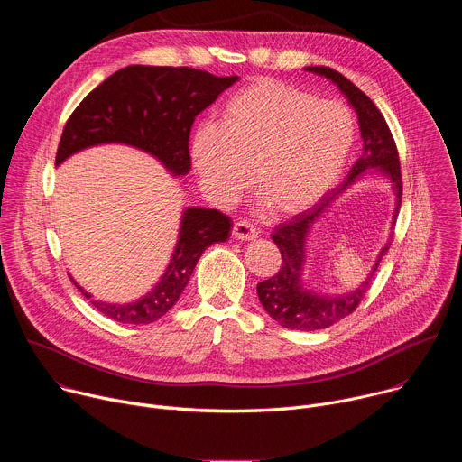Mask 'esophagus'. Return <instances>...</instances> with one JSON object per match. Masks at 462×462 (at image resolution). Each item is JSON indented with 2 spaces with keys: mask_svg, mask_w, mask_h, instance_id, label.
<instances>
[{
  "mask_svg": "<svg viewBox=\"0 0 462 462\" xmlns=\"http://www.w3.org/2000/svg\"><path fill=\"white\" fill-rule=\"evenodd\" d=\"M232 234H234L236 239H241V241H250V239H255V237H257V230L254 228V225H250V223L245 221V219H237V221L234 223Z\"/></svg>",
  "mask_w": 462,
  "mask_h": 462,
  "instance_id": "34e87169",
  "label": "esophagus"
}]
</instances>
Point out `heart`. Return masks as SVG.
<instances>
[{"label": "heart", "instance_id": "1", "mask_svg": "<svg viewBox=\"0 0 462 462\" xmlns=\"http://www.w3.org/2000/svg\"><path fill=\"white\" fill-rule=\"evenodd\" d=\"M353 144L355 118L346 106L259 79L225 102L217 124L195 127L189 157L214 201H232L252 168L265 205L298 214L338 182Z\"/></svg>", "mask_w": 462, "mask_h": 462}]
</instances>
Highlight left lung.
Wrapping results in <instances>:
<instances>
[{
  "mask_svg": "<svg viewBox=\"0 0 462 462\" xmlns=\"http://www.w3.org/2000/svg\"><path fill=\"white\" fill-rule=\"evenodd\" d=\"M305 71L331 80L356 111L364 141L362 155L340 186L327 191L312 208L300 212L292 219L274 228L271 237L278 245L283 263L282 269L271 280L257 283V296L269 316L280 325L294 328V331H318V328L331 327L333 323L349 316L358 307V303L364 300L365 292L371 287L382 257L391 246V236L387 243L380 248L367 278L355 291L344 294H321L310 289V285L303 278L307 261V237L312 225L356 180H360L367 173H380L391 182V189L394 195V210L391 219L393 230L402 203V175L397 146H394L385 118L373 104V100L351 80H347L344 75L331 68L314 65V68H305Z\"/></svg>",
  "mask_w": 462,
  "mask_h": 462,
  "instance_id": "obj_1",
  "label": "left lung"
}]
</instances>
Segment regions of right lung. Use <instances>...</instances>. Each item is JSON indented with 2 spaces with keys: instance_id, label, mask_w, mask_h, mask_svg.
<instances>
[{
  "instance_id": "obj_1",
  "label": "right lung",
  "mask_w": 462,
  "mask_h": 462,
  "mask_svg": "<svg viewBox=\"0 0 462 462\" xmlns=\"http://www.w3.org/2000/svg\"><path fill=\"white\" fill-rule=\"evenodd\" d=\"M237 77H216L191 68L127 65L106 79L73 111L56 152V166L71 155L100 146L124 144L155 157L173 177L189 173V131L195 116L236 84ZM232 221L214 208L182 210L173 254L161 280L129 303L93 300L71 282L104 316L120 323H152L179 300L201 254L228 239Z\"/></svg>"
}]
</instances>
